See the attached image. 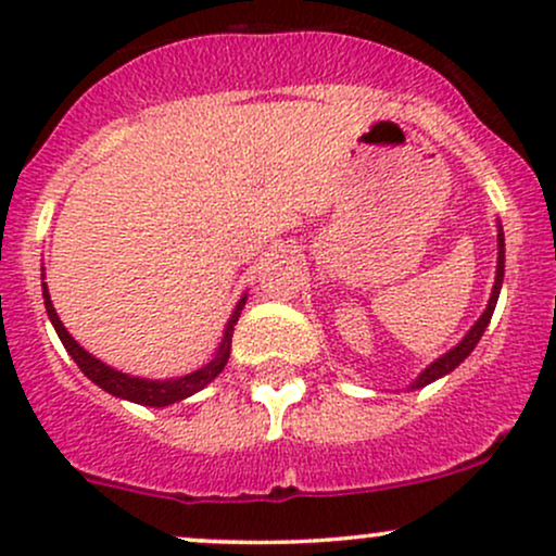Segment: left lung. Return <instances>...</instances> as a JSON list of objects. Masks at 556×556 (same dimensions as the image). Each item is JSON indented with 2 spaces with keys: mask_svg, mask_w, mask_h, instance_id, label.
<instances>
[{
  "mask_svg": "<svg viewBox=\"0 0 556 556\" xmlns=\"http://www.w3.org/2000/svg\"><path fill=\"white\" fill-rule=\"evenodd\" d=\"M496 240H500V256H496V279H494V290H491V298H489L486 311H483V316L478 318L473 327H470L468 334L463 337V342L457 344V348H452L450 353H444L442 358L433 361L431 366L426 368V371L420 374L416 381H413L410 389H420V387L431 384V381L442 379V376H446L450 371H455V368L460 366V363H463L465 358H468L470 353H473V348L478 344V340H481L483 331H486L489 321H491V314H494V308H496V300H500L502 279H504V232H502V225H500V238H496Z\"/></svg>",
  "mask_w": 556,
  "mask_h": 556,
  "instance_id": "8db88e82",
  "label": "left lung"
}]
</instances>
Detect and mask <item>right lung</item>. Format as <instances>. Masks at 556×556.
<instances>
[{"instance_id":"add662e5","label":"right lung","mask_w":556,"mask_h":556,"mask_svg":"<svg viewBox=\"0 0 556 556\" xmlns=\"http://www.w3.org/2000/svg\"><path fill=\"white\" fill-rule=\"evenodd\" d=\"M41 277H43V274H41ZM41 287H43V305H47V314H49V318H52L56 334H60V340H62V344H65V350L70 355H73V361L78 363L80 371L86 374L96 387H101L104 392L114 394V397L138 402V405H146V407L172 405V402H180L185 397H190V394L201 392V389L206 384H212L216 376L222 374V368L227 366L229 348H232L235 324H238L242 305H245V298H242L238 303V308H235L232 318H229V324L225 329V340H222L219 350H216V355L206 363V366L198 368V371H193V374H185V376H180V379L151 381V379H138V376H127L123 371H114L112 366H106V363L93 358L91 353H86V350H83L80 344L75 342L73 337H70V331L62 327L60 316H56V311L52 305V298H49L47 282H41Z\"/></svg>"}]
</instances>
